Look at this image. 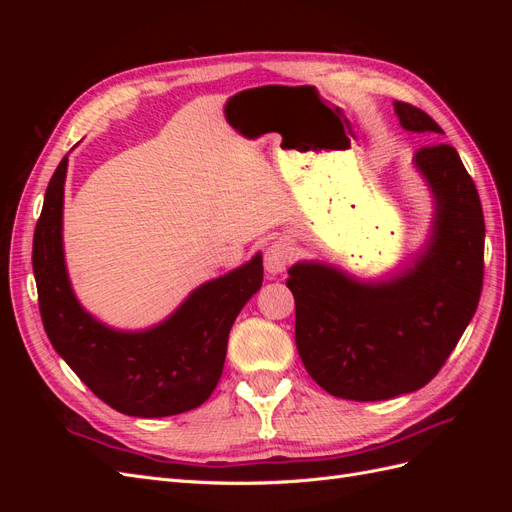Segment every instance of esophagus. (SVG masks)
<instances>
[{"label": "esophagus", "mask_w": 512, "mask_h": 512, "mask_svg": "<svg viewBox=\"0 0 512 512\" xmlns=\"http://www.w3.org/2000/svg\"><path fill=\"white\" fill-rule=\"evenodd\" d=\"M292 247H290V243L286 241V239H277V241H273L269 247H267V252H265V267H267V271L269 273H282V271H286V267L290 265V260H292Z\"/></svg>", "instance_id": "1"}]
</instances>
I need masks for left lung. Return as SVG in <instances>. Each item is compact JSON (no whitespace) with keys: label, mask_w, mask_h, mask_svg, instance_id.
Returning <instances> with one entry per match:
<instances>
[{"label":"left lung","mask_w":512,"mask_h":512,"mask_svg":"<svg viewBox=\"0 0 512 512\" xmlns=\"http://www.w3.org/2000/svg\"><path fill=\"white\" fill-rule=\"evenodd\" d=\"M412 132H442L425 111L395 102ZM438 203L427 252L391 282L361 284L324 265L290 267L294 342L324 391L354 401L412 393L438 374L472 320L485 275V218L455 147L416 151Z\"/></svg>","instance_id":"8db88e82"}]
</instances>
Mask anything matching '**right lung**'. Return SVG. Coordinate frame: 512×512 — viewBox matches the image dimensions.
Here are the masks:
<instances>
[{
    "mask_svg": "<svg viewBox=\"0 0 512 512\" xmlns=\"http://www.w3.org/2000/svg\"><path fill=\"white\" fill-rule=\"evenodd\" d=\"M68 158L59 162L34 230V275L44 331L96 397L128 416H173L205 404L218 384L232 322L262 284V258L207 282L160 327L117 333L74 299L61 247Z\"/></svg>",
    "mask_w": 512,
    "mask_h": 512,
    "instance_id": "1",
    "label": "right lung"
}]
</instances>
